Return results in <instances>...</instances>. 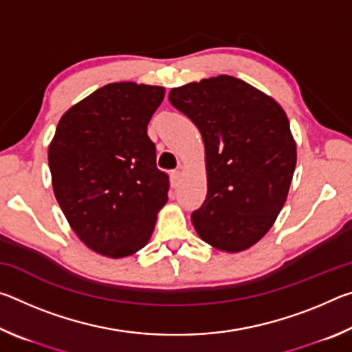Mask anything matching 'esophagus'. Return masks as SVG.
Returning <instances> with one entry per match:
<instances>
[{
  "mask_svg": "<svg viewBox=\"0 0 352 352\" xmlns=\"http://www.w3.org/2000/svg\"><path fill=\"white\" fill-rule=\"evenodd\" d=\"M180 175H182L180 170H172L170 172V182H172V184H174V186H177L178 180H180Z\"/></svg>",
  "mask_w": 352,
  "mask_h": 352,
  "instance_id": "obj_1",
  "label": "esophagus"
}]
</instances>
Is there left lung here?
Returning <instances> with one entry per match:
<instances>
[{"label":"left lung","instance_id":"obj_1","mask_svg":"<svg viewBox=\"0 0 352 352\" xmlns=\"http://www.w3.org/2000/svg\"><path fill=\"white\" fill-rule=\"evenodd\" d=\"M170 104L200 130L206 199L190 220L225 253L258 243L287 200L296 142L283 107L237 77L220 74L172 88Z\"/></svg>","mask_w":352,"mask_h":352}]
</instances>
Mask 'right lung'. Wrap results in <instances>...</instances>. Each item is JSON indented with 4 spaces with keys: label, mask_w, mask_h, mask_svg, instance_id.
<instances>
[{
    "label": "right lung",
    "mask_w": 352,
    "mask_h": 352,
    "mask_svg": "<svg viewBox=\"0 0 352 352\" xmlns=\"http://www.w3.org/2000/svg\"><path fill=\"white\" fill-rule=\"evenodd\" d=\"M164 88L113 82L63 113L47 148L52 189L76 236L107 258L140 252L168 201L147 124Z\"/></svg>",
    "instance_id": "right-lung-1"
}]
</instances>
